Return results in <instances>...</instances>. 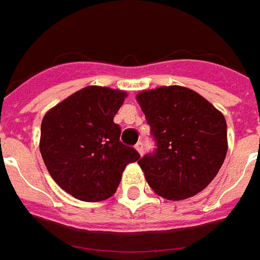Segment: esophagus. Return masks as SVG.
<instances>
[{
	"label": "esophagus",
	"instance_id": "34e87169",
	"mask_svg": "<svg viewBox=\"0 0 260 260\" xmlns=\"http://www.w3.org/2000/svg\"><path fill=\"white\" fill-rule=\"evenodd\" d=\"M136 150L139 151L140 155H143V152H144V147H143V143H141V141H139V143L136 144Z\"/></svg>",
	"mask_w": 260,
	"mask_h": 260
}]
</instances>
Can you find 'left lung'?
I'll use <instances>...</instances> for the list:
<instances>
[{
	"mask_svg": "<svg viewBox=\"0 0 260 260\" xmlns=\"http://www.w3.org/2000/svg\"><path fill=\"white\" fill-rule=\"evenodd\" d=\"M136 99L156 141L155 152L139 159L151 189L169 200L202 192L227 155L224 115L198 92L179 85L141 91Z\"/></svg>",
	"mask_w": 260,
	"mask_h": 260,
	"instance_id": "1",
	"label": "left lung"
}]
</instances>
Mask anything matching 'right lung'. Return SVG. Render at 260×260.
<instances>
[{"mask_svg":"<svg viewBox=\"0 0 260 260\" xmlns=\"http://www.w3.org/2000/svg\"><path fill=\"white\" fill-rule=\"evenodd\" d=\"M127 93L89 85L51 108L42 120L40 152L50 176L73 198L102 202L116 192L137 151L120 143L113 117Z\"/></svg>","mask_w":260,"mask_h":260,"instance_id":"obj_1","label":"right lung"}]
</instances>
